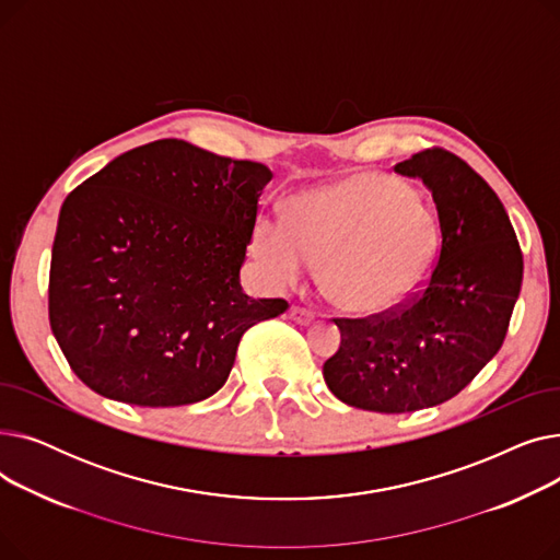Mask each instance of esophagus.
I'll list each match as a JSON object with an SVG mask.
<instances>
[{"label": "esophagus", "mask_w": 560, "mask_h": 560, "mask_svg": "<svg viewBox=\"0 0 560 560\" xmlns=\"http://www.w3.org/2000/svg\"><path fill=\"white\" fill-rule=\"evenodd\" d=\"M290 317H292V322H298V325H311V322L315 319V313L304 306H292Z\"/></svg>", "instance_id": "esophagus-1"}]
</instances>
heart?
<instances>
[{
    "instance_id": "b5f03b06",
    "label": "heart",
    "mask_w": 560,
    "mask_h": 560,
    "mask_svg": "<svg viewBox=\"0 0 560 560\" xmlns=\"http://www.w3.org/2000/svg\"><path fill=\"white\" fill-rule=\"evenodd\" d=\"M252 256L279 288L300 283L319 264L329 302L351 315H381L427 283L440 249L433 213L408 186L376 172L304 192L290 222L258 218Z\"/></svg>"
}]
</instances>
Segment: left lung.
I'll list each match as a JSON object with an SVG mask.
<instances>
[{
    "label": "left lung",
    "mask_w": 560,
    "mask_h": 560,
    "mask_svg": "<svg viewBox=\"0 0 560 560\" xmlns=\"http://www.w3.org/2000/svg\"><path fill=\"white\" fill-rule=\"evenodd\" d=\"M395 172L433 197L438 262L410 304L336 319L340 349L322 368L340 401L388 416L443 404L481 372L506 338L524 270L504 203L465 161L433 147Z\"/></svg>",
    "instance_id": "obj_1"
}]
</instances>
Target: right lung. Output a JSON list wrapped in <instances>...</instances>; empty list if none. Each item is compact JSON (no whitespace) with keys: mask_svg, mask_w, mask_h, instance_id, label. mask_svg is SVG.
Wrapping results in <instances>:
<instances>
[{"mask_svg":"<svg viewBox=\"0 0 560 560\" xmlns=\"http://www.w3.org/2000/svg\"><path fill=\"white\" fill-rule=\"evenodd\" d=\"M272 172L186 140L113 159L58 215L49 325L102 397L184 406L215 395L243 334L285 300H252L241 268Z\"/></svg>","mask_w":560,"mask_h":560,"instance_id":"add662e5","label":"right lung"}]
</instances>
